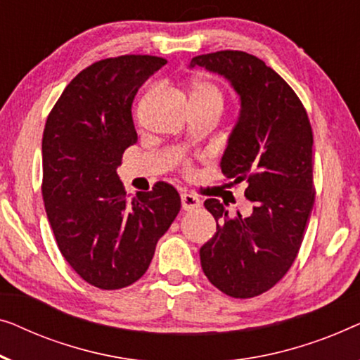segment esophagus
Returning a JSON list of instances; mask_svg holds the SVG:
<instances>
[{
  "label": "esophagus",
  "mask_w": 360,
  "mask_h": 360,
  "mask_svg": "<svg viewBox=\"0 0 360 360\" xmlns=\"http://www.w3.org/2000/svg\"><path fill=\"white\" fill-rule=\"evenodd\" d=\"M181 205L184 210H195L200 207V200L192 194H181Z\"/></svg>",
  "instance_id": "34e87169"
}]
</instances>
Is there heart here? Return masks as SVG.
<instances>
[{
    "instance_id": "obj_1",
    "label": "heart",
    "mask_w": 360,
    "mask_h": 360,
    "mask_svg": "<svg viewBox=\"0 0 360 360\" xmlns=\"http://www.w3.org/2000/svg\"><path fill=\"white\" fill-rule=\"evenodd\" d=\"M192 99H202V101H214V103L221 104V94L220 91L215 88L214 84L205 83V81H199L192 86Z\"/></svg>"
}]
</instances>
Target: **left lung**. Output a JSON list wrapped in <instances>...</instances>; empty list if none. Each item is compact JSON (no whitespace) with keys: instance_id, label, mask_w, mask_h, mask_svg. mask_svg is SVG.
I'll return each mask as SVG.
<instances>
[{"instance_id":"1","label":"left lung","mask_w":360,"mask_h":360,"mask_svg":"<svg viewBox=\"0 0 360 360\" xmlns=\"http://www.w3.org/2000/svg\"><path fill=\"white\" fill-rule=\"evenodd\" d=\"M194 67L225 78L240 98L220 168L235 184L246 182L252 202L248 217L204 202L217 233L200 248V264L219 290L251 298L285 276L303 241L315 200L310 120L290 86L255 55L224 50L194 57Z\"/></svg>"}]
</instances>
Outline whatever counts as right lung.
<instances>
[{"mask_svg":"<svg viewBox=\"0 0 360 360\" xmlns=\"http://www.w3.org/2000/svg\"><path fill=\"white\" fill-rule=\"evenodd\" d=\"M166 60L124 55L78 73L55 104L42 139V195L58 250L91 285L115 290L139 281L181 197L166 182L127 199L117 173L136 143L131 103Z\"/></svg>","mask_w":360,"mask_h":360,"instance_id":"add662e5","label":"right lung"}]
</instances>
